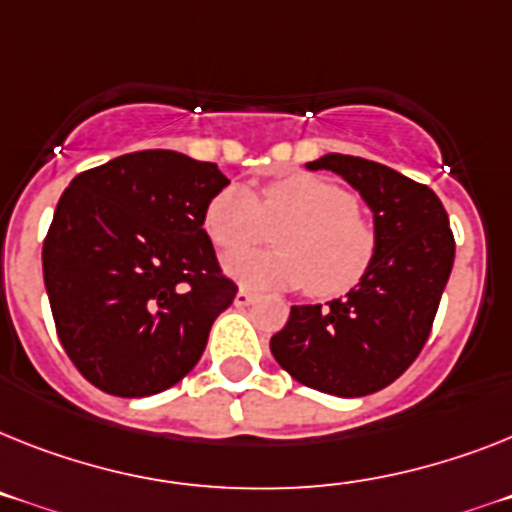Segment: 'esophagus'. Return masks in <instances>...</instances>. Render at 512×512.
Here are the masks:
<instances>
[{
	"instance_id": "esophagus-1",
	"label": "esophagus",
	"mask_w": 512,
	"mask_h": 512,
	"mask_svg": "<svg viewBox=\"0 0 512 512\" xmlns=\"http://www.w3.org/2000/svg\"><path fill=\"white\" fill-rule=\"evenodd\" d=\"M255 299H257V294H252V291H247V289H239L234 296V304L236 307H249V304L255 302Z\"/></svg>"
}]
</instances>
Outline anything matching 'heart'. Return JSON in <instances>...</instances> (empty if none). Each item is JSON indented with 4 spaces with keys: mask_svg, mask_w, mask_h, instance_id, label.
<instances>
[{
    "mask_svg": "<svg viewBox=\"0 0 512 512\" xmlns=\"http://www.w3.org/2000/svg\"><path fill=\"white\" fill-rule=\"evenodd\" d=\"M205 234L221 252H239L278 231V249L242 252L226 270L252 289H304L330 299L351 291L375 260V229L359 200L325 176L291 174L270 182L260 200L229 184L205 208Z\"/></svg>",
    "mask_w": 512,
    "mask_h": 512,
    "instance_id": "heart-1",
    "label": "heart"
}]
</instances>
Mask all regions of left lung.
I'll return each mask as SVG.
<instances>
[{"label":"left lung","instance_id":"left-lung-1","mask_svg":"<svg viewBox=\"0 0 512 512\" xmlns=\"http://www.w3.org/2000/svg\"><path fill=\"white\" fill-rule=\"evenodd\" d=\"M307 169L336 171L359 190L375 218V260L343 299L291 307L270 351L307 388L359 398L388 388L424 349L453 270L455 239L427 184L341 153Z\"/></svg>","mask_w":512,"mask_h":512}]
</instances>
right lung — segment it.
<instances>
[{
    "label": "right lung",
    "instance_id": "add662e5",
    "mask_svg": "<svg viewBox=\"0 0 512 512\" xmlns=\"http://www.w3.org/2000/svg\"><path fill=\"white\" fill-rule=\"evenodd\" d=\"M229 179L176 150H137L77 174L44 242L59 341L80 375L122 398L156 395L205 351L234 302L205 208Z\"/></svg>",
    "mask_w": 512,
    "mask_h": 512
}]
</instances>
